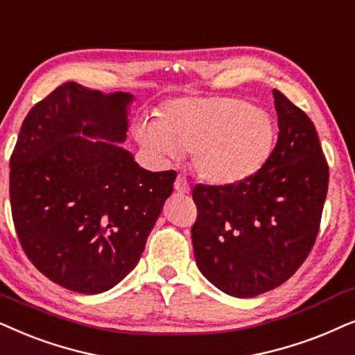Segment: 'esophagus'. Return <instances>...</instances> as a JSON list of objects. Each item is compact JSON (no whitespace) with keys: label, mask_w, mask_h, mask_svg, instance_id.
Returning a JSON list of instances; mask_svg holds the SVG:
<instances>
[{"label":"esophagus","mask_w":355,"mask_h":355,"mask_svg":"<svg viewBox=\"0 0 355 355\" xmlns=\"http://www.w3.org/2000/svg\"><path fill=\"white\" fill-rule=\"evenodd\" d=\"M174 189H176V192H179V194H189V191H191L187 179L184 176L176 178V182H174Z\"/></svg>","instance_id":"1"}]
</instances>
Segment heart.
Wrapping results in <instances>:
<instances>
[{
  "label": "heart",
  "mask_w": 355,
  "mask_h": 355,
  "mask_svg": "<svg viewBox=\"0 0 355 355\" xmlns=\"http://www.w3.org/2000/svg\"><path fill=\"white\" fill-rule=\"evenodd\" d=\"M133 137L161 159L191 151L202 181L215 186L252 176L272 153L275 127L264 109L236 98L176 99L158 110V119H140Z\"/></svg>",
  "instance_id": "b5f03b06"
}]
</instances>
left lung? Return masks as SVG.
Here are the masks:
<instances>
[{"mask_svg":"<svg viewBox=\"0 0 355 355\" xmlns=\"http://www.w3.org/2000/svg\"><path fill=\"white\" fill-rule=\"evenodd\" d=\"M279 137L272 153L245 181L197 184L192 245L200 272L232 297L250 298L288 280L320 232L329 169L316 128L274 89Z\"/></svg>","mask_w":355,"mask_h":355,"instance_id":"obj_1","label":"left lung"}]
</instances>
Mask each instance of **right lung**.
I'll return each mask as SVG.
<instances>
[{
    "instance_id": "add662e5",
    "label": "right lung",
    "mask_w": 355,
    "mask_h": 355,
    "mask_svg": "<svg viewBox=\"0 0 355 355\" xmlns=\"http://www.w3.org/2000/svg\"><path fill=\"white\" fill-rule=\"evenodd\" d=\"M132 99L65 83L29 110L9 159L22 250L45 277L73 292L94 295L121 282L173 192L176 171H146L119 146Z\"/></svg>"
}]
</instances>
